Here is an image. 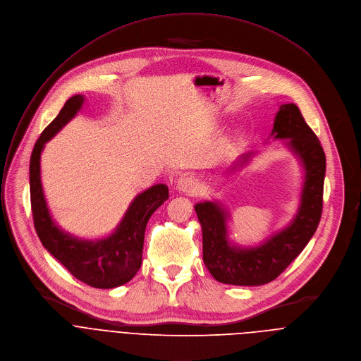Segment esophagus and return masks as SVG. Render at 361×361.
<instances>
[{"label":"esophagus","mask_w":361,"mask_h":361,"mask_svg":"<svg viewBox=\"0 0 361 361\" xmlns=\"http://www.w3.org/2000/svg\"><path fill=\"white\" fill-rule=\"evenodd\" d=\"M176 189L182 193L186 195H196L199 190V183L195 178L190 176H182L178 182H176Z\"/></svg>","instance_id":"1"}]
</instances>
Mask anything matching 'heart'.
<instances>
[{
  "label": "heart",
  "mask_w": 361,
  "mask_h": 361,
  "mask_svg": "<svg viewBox=\"0 0 361 361\" xmlns=\"http://www.w3.org/2000/svg\"><path fill=\"white\" fill-rule=\"evenodd\" d=\"M231 143H232V136H226V137L224 139V142H222V146H224V147H228V146H231Z\"/></svg>",
  "instance_id": "obj_1"
}]
</instances>
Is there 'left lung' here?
<instances>
[{"label": "left lung", "mask_w": 361, "mask_h": 361, "mask_svg": "<svg viewBox=\"0 0 361 361\" xmlns=\"http://www.w3.org/2000/svg\"><path fill=\"white\" fill-rule=\"evenodd\" d=\"M269 139L284 140L302 172L298 208L284 228L272 232L258 245H238L229 236L231 214L222 201L212 197V201L195 205L202 228L205 267L222 284L257 287L271 283L305 248L322 218L326 154L294 103L279 106L267 142ZM259 154L258 150L243 154L222 176L228 179L243 171Z\"/></svg>", "instance_id": "8db88e82"}]
</instances>
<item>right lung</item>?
<instances>
[{
  "label": "right lung",
  "mask_w": 361,
  "mask_h": 361,
  "mask_svg": "<svg viewBox=\"0 0 361 361\" xmlns=\"http://www.w3.org/2000/svg\"><path fill=\"white\" fill-rule=\"evenodd\" d=\"M85 103L83 94L70 97L35 142L30 159L31 209L43 247L78 281L109 290L129 283L139 271L147 221L169 197V189L165 183H157L136 195L114 231L102 238L75 236L54 221L42 183V153L46 143L78 114Z\"/></svg>",
  "instance_id": "obj_1"
}]
</instances>
